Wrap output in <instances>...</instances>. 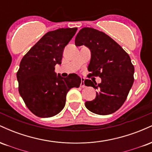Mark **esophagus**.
<instances>
[{
	"label": "esophagus",
	"instance_id": "1",
	"mask_svg": "<svg viewBox=\"0 0 152 152\" xmlns=\"http://www.w3.org/2000/svg\"><path fill=\"white\" fill-rule=\"evenodd\" d=\"M80 86L81 87V88H84V87H86L84 84V78H81V84H80Z\"/></svg>",
	"mask_w": 152,
	"mask_h": 152
}]
</instances>
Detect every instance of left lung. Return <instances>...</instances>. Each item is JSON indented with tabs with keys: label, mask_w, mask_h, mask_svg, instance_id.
Here are the masks:
<instances>
[{
	"label": "left lung",
	"mask_w": 152,
	"mask_h": 152,
	"mask_svg": "<svg viewBox=\"0 0 152 152\" xmlns=\"http://www.w3.org/2000/svg\"><path fill=\"white\" fill-rule=\"evenodd\" d=\"M75 44L89 48V74L102 78L99 84L89 79L84 81L86 86L98 90L93 101L85 103L86 107L99 115L116 111L126 101L134 81V67L129 54L108 35L92 28L81 29Z\"/></svg>",
	"instance_id": "8db88e82"
}]
</instances>
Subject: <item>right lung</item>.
I'll return each mask as SVG.
<instances>
[{
    "mask_svg": "<svg viewBox=\"0 0 152 152\" xmlns=\"http://www.w3.org/2000/svg\"><path fill=\"white\" fill-rule=\"evenodd\" d=\"M77 28H59L46 33L23 57L17 72L18 91L33 114L38 117L58 114L66 104L71 88H78L81 78L76 74L63 78L55 72L61 64L63 52Z\"/></svg>",
    "mask_w": 152,
    "mask_h": 152,
    "instance_id": "add662e5",
    "label": "right lung"
}]
</instances>
